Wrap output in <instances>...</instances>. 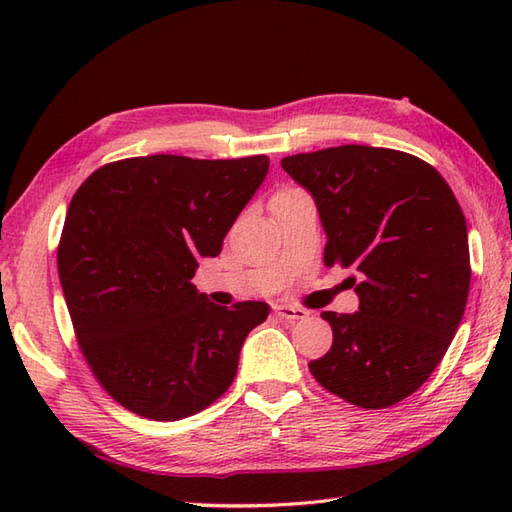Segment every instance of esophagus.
Instances as JSON below:
<instances>
[{
    "label": "esophagus",
    "mask_w": 512,
    "mask_h": 512,
    "mask_svg": "<svg viewBox=\"0 0 512 512\" xmlns=\"http://www.w3.org/2000/svg\"><path fill=\"white\" fill-rule=\"evenodd\" d=\"M275 314L284 321H299V319L308 317V310L297 308V306H286V303H279V306H275Z\"/></svg>",
    "instance_id": "esophagus-1"
}]
</instances>
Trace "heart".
<instances>
[{
	"mask_svg": "<svg viewBox=\"0 0 512 512\" xmlns=\"http://www.w3.org/2000/svg\"><path fill=\"white\" fill-rule=\"evenodd\" d=\"M292 193H299V189H281V191L275 193L273 202H275V200H281V198H288V195H292Z\"/></svg>",
	"mask_w": 512,
	"mask_h": 512,
	"instance_id": "b5f03b06",
	"label": "heart"
}]
</instances>
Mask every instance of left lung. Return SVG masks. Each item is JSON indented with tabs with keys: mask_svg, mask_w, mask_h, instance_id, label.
Returning <instances> with one entry per match:
<instances>
[{
	"mask_svg": "<svg viewBox=\"0 0 512 512\" xmlns=\"http://www.w3.org/2000/svg\"><path fill=\"white\" fill-rule=\"evenodd\" d=\"M317 202L325 266L347 277L358 312L321 317L330 352L317 383L363 409L405 400L447 354L471 286L466 220L440 173L405 151L341 145L281 160Z\"/></svg>",
	"mask_w": 512,
	"mask_h": 512,
	"instance_id": "8db88e82",
	"label": "left lung"
}]
</instances>
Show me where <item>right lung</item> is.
<instances>
[{"label": "right lung", "instance_id": "1", "mask_svg": "<svg viewBox=\"0 0 512 512\" xmlns=\"http://www.w3.org/2000/svg\"><path fill=\"white\" fill-rule=\"evenodd\" d=\"M268 173L266 156H140L96 169L68 206L57 266L76 341L118 405L180 420L231 387L268 303L215 306L191 279Z\"/></svg>", "mask_w": 512, "mask_h": 512}]
</instances>
